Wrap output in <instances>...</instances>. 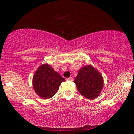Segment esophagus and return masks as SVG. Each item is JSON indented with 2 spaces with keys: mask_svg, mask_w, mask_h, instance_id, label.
<instances>
[{
  "mask_svg": "<svg viewBox=\"0 0 134 134\" xmlns=\"http://www.w3.org/2000/svg\"><path fill=\"white\" fill-rule=\"evenodd\" d=\"M66 80H67V81H74V79H73V77H70L67 78V79H66Z\"/></svg>",
  "mask_w": 134,
  "mask_h": 134,
  "instance_id": "34e87169",
  "label": "esophagus"
}]
</instances>
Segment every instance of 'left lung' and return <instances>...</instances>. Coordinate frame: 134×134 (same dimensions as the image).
I'll use <instances>...</instances> for the list:
<instances>
[{"label":"left lung","instance_id":"1","mask_svg":"<svg viewBox=\"0 0 134 134\" xmlns=\"http://www.w3.org/2000/svg\"><path fill=\"white\" fill-rule=\"evenodd\" d=\"M74 82L76 83L78 91L90 99L99 96L103 87V77L91 65L86 66L80 69Z\"/></svg>","mask_w":134,"mask_h":134}]
</instances>
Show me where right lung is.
<instances>
[{
	"label": "right lung",
	"mask_w": 134,
	"mask_h": 134,
	"mask_svg": "<svg viewBox=\"0 0 134 134\" xmlns=\"http://www.w3.org/2000/svg\"><path fill=\"white\" fill-rule=\"evenodd\" d=\"M65 79L48 64L38 68L33 78V86L36 94L43 99H49L55 95L60 84Z\"/></svg>",
	"instance_id": "1"
}]
</instances>
